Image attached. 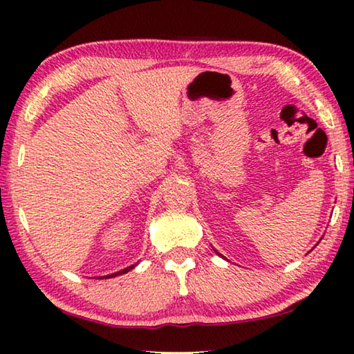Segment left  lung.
Instances as JSON below:
<instances>
[{
	"label": "left lung",
	"mask_w": 354,
	"mask_h": 354,
	"mask_svg": "<svg viewBox=\"0 0 354 354\" xmlns=\"http://www.w3.org/2000/svg\"><path fill=\"white\" fill-rule=\"evenodd\" d=\"M214 251H215V253H217V254H218V256H221V254H220V253H218V251H217V250H214ZM221 257H223V256H221Z\"/></svg>",
	"instance_id": "obj_1"
}]
</instances>
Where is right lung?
I'll use <instances>...</instances> for the list:
<instances>
[{"mask_svg":"<svg viewBox=\"0 0 354 354\" xmlns=\"http://www.w3.org/2000/svg\"><path fill=\"white\" fill-rule=\"evenodd\" d=\"M137 266V263H133V266H129V267H127V268H123V270H120V272H115V273H111V274H106V277H101L100 279H104V278H115V277H118V274H124V273H128L129 270H133V268Z\"/></svg>","mask_w":354,"mask_h":354,"instance_id":"add662e5","label":"right lung"}]
</instances>
